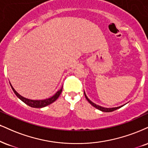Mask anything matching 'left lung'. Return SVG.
Wrapping results in <instances>:
<instances>
[{
  "label": "left lung",
  "instance_id": "8db88e82",
  "mask_svg": "<svg viewBox=\"0 0 148 148\" xmlns=\"http://www.w3.org/2000/svg\"><path fill=\"white\" fill-rule=\"evenodd\" d=\"M84 94H85V98H86L87 101H88V102L90 103V104H91L92 106H94V108H97V109H98V110H101V111L105 112H113V111H114V110H116L119 109V108H121V107L123 106H120V107H117V108H103V107L99 106H98V105L95 104V103H94L93 102H92V101H90V99H89L88 97H87V96L85 95V92H84Z\"/></svg>",
  "mask_w": 148,
  "mask_h": 148
}]
</instances>
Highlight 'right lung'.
I'll return each mask as SVG.
<instances>
[{"label":"right lung","instance_id":"add662e5","mask_svg":"<svg viewBox=\"0 0 148 148\" xmlns=\"http://www.w3.org/2000/svg\"><path fill=\"white\" fill-rule=\"evenodd\" d=\"M11 85L12 90H13V91L14 93H15L16 95L17 96V97H18L19 99H20L21 100L23 101V102H24L25 104L27 105V106H29L30 107H32V108H43V107L49 106V104H51V103L54 102V101H56L58 97H59L60 94H61V92H62V90H63V88H62L60 90H58V91L57 92L54 96H53V97L49 98V99H45V100H41V101H35V100H30V99H25V98L21 97L20 94H18L16 91L14 90V89L13 88V87L12 86V85Z\"/></svg>","mask_w":148,"mask_h":148}]
</instances>
